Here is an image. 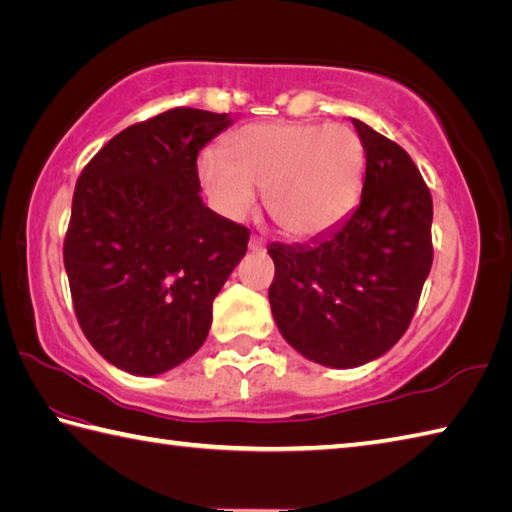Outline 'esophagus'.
Here are the masks:
<instances>
[{"mask_svg": "<svg viewBox=\"0 0 512 512\" xmlns=\"http://www.w3.org/2000/svg\"><path fill=\"white\" fill-rule=\"evenodd\" d=\"M249 249H252V252H263L265 243H263V240H260V238L252 236V238H249Z\"/></svg>", "mask_w": 512, "mask_h": 512, "instance_id": "34e87169", "label": "esophagus"}]
</instances>
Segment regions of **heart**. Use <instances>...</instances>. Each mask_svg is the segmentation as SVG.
<instances>
[{"label": "heart", "instance_id": "heart-1", "mask_svg": "<svg viewBox=\"0 0 512 512\" xmlns=\"http://www.w3.org/2000/svg\"><path fill=\"white\" fill-rule=\"evenodd\" d=\"M227 157L202 153L198 176L220 214L245 220L258 194L276 227L310 240L339 227L359 205L365 182V147L345 124L267 122L240 129Z\"/></svg>", "mask_w": 512, "mask_h": 512}]
</instances>
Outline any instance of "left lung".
I'll use <instances>...</instances> for the list:
<instances>
[{
    "label": "left lung",
    "instance_id": "left-lung-1",
    "mask_svg": "<svg viewBox=\"0 0 512 512\" xmlns=\"http://www.w3.org/2000/svg\"><path fill=\"white\" fill-rule=\"evenodd\" d=\"M365 147L359 205L310 243L267 247L283 339L325 368L379 359L408 330L432 267V198L399 144L352 120Z\"/></svg>",
    "mask_w": 512,
    "mask_h": 512
}]
</instances>
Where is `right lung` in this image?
I'll return each mask as SVG.
<instances>
[{"label": "right lung", "instance_id": "right-lung-1", "mask_svg": "<svg viewBox=\"0 0 512 512\" xmlns=\"http://www.w3.org/2000/svg\"><path fill=\"white\" fill-rule=\"evenodd\" d=\"M231 122L165 111L111 138L77 180L64 267L84 336L115 368L165 374L207 339L249 240L200 198L198 153Z\"/></svg>", "mask_w": 512, "mask_h": 512}]
</instances>
